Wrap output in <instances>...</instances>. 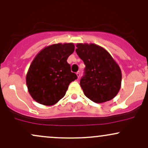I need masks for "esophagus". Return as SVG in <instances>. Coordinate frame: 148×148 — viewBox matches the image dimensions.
<instances>
[{
    "label": "esophagus",
    "instance_id": "obj_1",
    "mask_svg": "<svg viewBox=\"0 0 148 148\" xmlns=\"http://www.w3.org/2000/svg\"><path fill=\"white\" fill-rule=\"evenodd\" d=\"M76 75H77V77L79 78V76H80V72H79V71H78V72L76 73Z\"/></svg>",
    "mask_w": 148,
    "mask_h": 148
}]
</instances>
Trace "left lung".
Returning a JSON list of instances; mask_svg holds the SVG:
<instances>
[{
    "label": "left lung",
    "instance_id": "obj_1",
    "mask_svg": "<svg viewBox=\"0 0 148 148\" xmlns=\"http://www.w3.org/2000/svg\"><path fill=\"white\" fill-rule=\"evenodd\" d=\"M75 51L86 66L80 86L84 95L93 102L112 100L121 86L122 73L108 52L94 43H77Z\"/></svg>",
    "mask_w": 148,
    "mask_h": 148
}]
</instances>
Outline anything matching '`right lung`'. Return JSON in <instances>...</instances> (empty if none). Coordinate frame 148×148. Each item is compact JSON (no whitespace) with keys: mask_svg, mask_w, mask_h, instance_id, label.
I'll return each instance as SVG.
<instances>
[{"mask_svg":"<svg viewBox=\"0 0 148 148\" xmlns=\"http://www.w3.org/2000/svg\"><path fill=\"white\" fill-rule=\"evenodd\" d=\"M74 50L72 43H56L44 48L34 57L26 75V84L38 103L56 104L65 95L69 84L77 79L67 62Z\"/></svg>","mask_w":148,"mask_h":148,"instance_id":"obj_1","label":"right lung"}]
</instances>
